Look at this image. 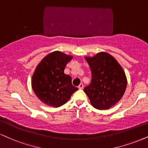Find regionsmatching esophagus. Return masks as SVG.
Listing matches in <instances>:
<instances>
[{
	"label": "esophagus",
	"mask_w": 148,
	"mask_h": 148,
	"mask_svg": "<svg viewBox=\"0 0 148 148\" xmlns=\"http://www.w3.org/2000/svg\"><path fill=\"white\" fill-rule=\"evenodd\" d=\"M79 88L80 90H82V89L83 88V83H80L79 85Z\"/></svg>",
	"instance_id": "1"
}]
</instances>
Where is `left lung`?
<instances>
[{"instance_id":"obj_1","label":"left lung","mask_w":148,"mask_h":148,"mask_svg":"<svg viewBox=\"0 0 148 148\" xmlns=\"http://www.w3.org/2000/svg\"><path fill=\"white\" fill-rule=\"evenodd\" d=\"M92 72L90 84L84 88L90 103L97 110H108L121 99L127 87V77L122 67L104 51L85 56Z\"/></svg>"}]
</instances>
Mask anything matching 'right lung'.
I'll list each match as a JSON object with an SVG mask.
<instances>
[{
    "label": "right lung",
    "mask_w": 148,
    "mask_h": 148,
    "mask_svg": "<svg viewBox=\"0 0 148 148\" xmlns=\"http://www.w3.org/2000/svg\"><path fill=\"white\" fill-rule=\"evenodd\" d=\"M73 58L60 51L45 56L36 67L32 78L33 91L40 101L53 108L66 103L78 88L72 78L64 73L67 63Z\"/></svg>",
    "instance_id": "right-lung-1"
}]
</instances>
